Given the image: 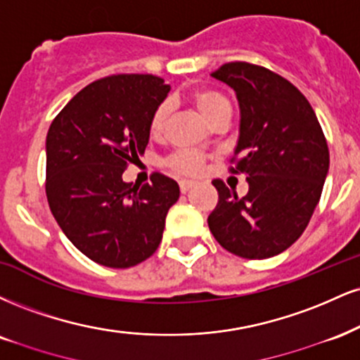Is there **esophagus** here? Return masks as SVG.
<instances>
[{"label": "esophagus", "instance_id": "esophagus-1", "mask_svg": "<svg viewBox=\"0 0 360 360\" xmlns=\"http://www.w3.org/2000/svg\"><path fill=\"white\" fill-rule=\"evenodd\" d=\"M193 186H194V183H193V181H181V183H179L181 193H183V194H186V193H188V191H189V189H191V188H193Z\"/></svg>", "mask_w": 360, "mask_h": 360}]
</instances>
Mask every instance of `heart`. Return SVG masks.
<instances>
[{
    "label": "heart",
    "instance_id": "1",
    "mask_svg": "<svg viewBox=\"0 0 360 360\" xmlns=\"http://www.w3.org/2000/svg\"><path fill=\"white\" fill-rule=\"evenodd\" d=\"M191 102L196 105V109L201 112L202 115L210 120L211 124H214L216 120L223 119V117H231V103L221 92L213 89H198L189 95ZM169 115V105L167 103H161L158 109L154 110L153 117H150L149 131L154 137H159L166 129ZM171 166L176 169L177 172H183V174L194 176L201 171L202 167V158L194 150H179L171 158Z\"/></svg>",
    "mask_w": 360,
    "mask_h": 360
}]
</instances>
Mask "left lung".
Here are the masks:
<instances>
[{"mask_svg":"<svg viewBox=\"0 0 360 360\" xmlns=\"http://www.w3.org/2000/svg\"><path fill=\"white\" fill-rule=\"evenodd\" d=\"M211 77L236 94L240 136L231 172H245L248 194L238 198L214 179L219 201L207 224L236 257H275L302 236L319 205L327 141L309 101L283 77L246 62L223 65Z\"/></svg>","mask_w":360,"mask_h":360,"instance_id":"1","label":"left lung"}]
</instances>
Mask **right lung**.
<instances>
[{
    "mask_svg": "<svg viewBox=\"0 0 360 360\" xmlns=\"http://www.w3.org/2000/svg\"><path fill=\"white\" fill-rule=\"evenodd\" d=\"M171 86L154 75H112L72 98L46 134V198L65 236L109 268L144 262L162 240L179 186L159 172L125 183L149 142L154 110Z\"/></svg>",
    "mask_w": 360,
    "mask_h": 360,
    "instance_id": "obj_1",
    "label": "right lung"
}]
</instances>
